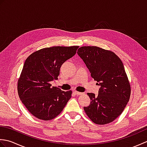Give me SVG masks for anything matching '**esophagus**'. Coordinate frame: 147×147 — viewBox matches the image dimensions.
<instances>
[{
    "label": "esophagus",
    "mask_w": 147,
    "mask_h": 147,
    "mask_svg": "<svg viewBox=\"0 0 147 147\" xmlns=\"http://www.w3.org/2000/svg\"><path fill=\"white\" fill-rule=\"evenodd\" d=\"M74 93H75V94H76V95H83V93H82V92H77V91H74Z\"/></svg>",
    "instance_id": "obj_1"
}]
</instances>
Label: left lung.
<instances>
[{
	"label": "left lung",
	"mask_w": 147,
	"mask_h": 147,
	"mask_svg": "<svg viewBox=\"0 0 147 147\" xmlns=\"http://www.w3.org/2000/svg\"><path fill=\"white\" fill-rule=\"evenodd\" d=\"M77 53L100 86L97 96L87 93L91 102L84 110L94 123H110L121 114L130 97V85L123 62L114 52L98 47H82Z\"/></svg>",
	"instance_id": "left-lung-1"
}]
</instances>
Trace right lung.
Listing matches in <instances>:
<instances>
[{"label": "right lung", "mask_w": 147, "mask_h": 147, "mask_svg": "<svg viewBox=\"0 0 147 147\" xmlns=\"http://www.w3.org/2000/svg\"><path fill=\"white\" fill-rule=\"evenodd\" d=\"M78 46L40 49L28 57L18 83L20 98L31 114L49 121L57 117L71 97L51 82L57 79L62 64L76 54Z\"/></svg>", "instance_id": "right-lung-1"}]
</instances>
